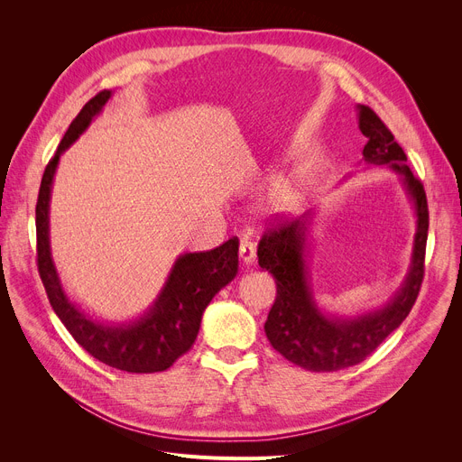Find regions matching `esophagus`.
I'll return each instance as SVG.
<instances>
[{
    "label": "esophagus",
    "mask_w": 462,
    "mask_h": 462,
    "mask_svg": "<svg viewBox=\"0 0 462 462\" xmlns=\"http://www.w3.org/2000/svg\"><path fill=\"white\" fill-rule=\"evenodd\" d=\"M239 258L244 260L245 265H251L254 262V258H256V247H254V244H253L249 237L241 239V244H239Z\"/></svg>",
    "instance_id": "34e87169"
}]
</instances>
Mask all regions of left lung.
Masks as SVG:
<instances>
[{
    "instance_id": "left-lung-1",
    "label": "left lung",
    "mask_w": 462,
    "mask_h": 462,
    "mask_svg": "<svg viewBox=\"0 0 462 462\" xmlns=\"http://www.w3.org/2000/svg\"><path fill=\"white\" fill-rule=\"evenodd\" d=\"M357 110L359 131L367 138L363 161L393 168L402 176L408 197L414 202L418 217L414 249L404 282L390 303L356 319H333L314 301L305 263L312 213L265 228L258 244V263L273 275L277 296L263 329L282 357L312 373L341 371L367 359L408 317L425 273L429 208L423 183L411 174L402 148L376 112L365 105H359Z\"/></svg>"
}]
</instances>
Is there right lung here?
I'll return each instance as SVG.
<instances>
[{
    "label": "right lung",
    "mask_w": 462,
    "mask_h": 462,
    "mask_svg": "<svg viewBox=\"0 0 462 462\" xmlns=\"http://www.w3.org/2000/svg\"><path fill=\"white\" fill-rule=\"evenodd\" d=\"M110 91H99L72 119L58 152L46 164L35 208L37 226V268L58 319L75 341L105 365L127 373H159L190 350L199 335L202 312L213 296L237 273L239 241L232 237L211 251L181 254L153 307L134 322L106 326L97 322L72 303L63 292L48 237V209L51 190L60 155L75 142L99 116L110 99Z\"/></svg>",
    "instance_id": "right-lung-1"
}]
</instances>
